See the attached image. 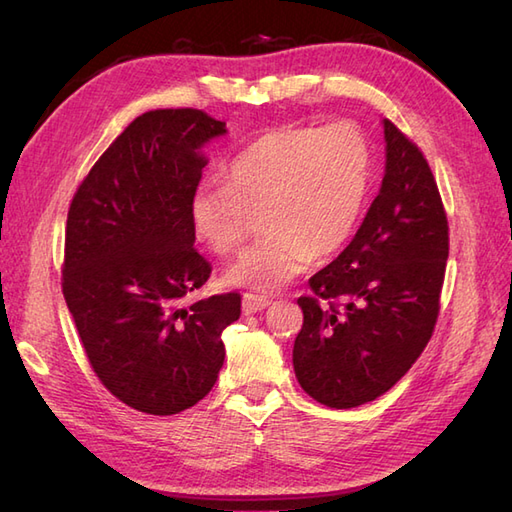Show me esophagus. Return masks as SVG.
Instances as JSON below:
<instances>
[{
    "mask_svg": "<svg viewBox=\"0 0 512 512\" xmlns=\"http://www.w3.org/2000/svg\"><path fill=\"white\" fill-rule=\"evenodd\" d=\"M271 304V299L267 295H258V293H245L243 295V313L252 315V313H260Z\"/></svg>",
    "mask_w": 512,
    "mask_h": 512,
    "instance_id": "34e87169",
    "label": "esophagus"
}]
</instances>
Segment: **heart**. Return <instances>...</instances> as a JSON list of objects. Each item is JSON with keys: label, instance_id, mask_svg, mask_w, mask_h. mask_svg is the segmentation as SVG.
<instances>
[{"label": "heart", "instance_id": "obj_1", "mask_svg": "<svg viewBox=\"0 0 512 512\" xmlns=\"http://www.w3.org/2000/svg\"><path fill=\"white\" fill-rule=\"evenodd\" d=\"M371 152L352 123L284 126L260 136L223 169V182H199L191 197L195 234L215 254L241 247L252 215L263 239L226 271V282L256 291L304 271L347 243L363 215Z\"/></svg>", "mask_w": 512, "mask_h": 512}]
</instances>
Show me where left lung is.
<instances>
[{
	"mask_svg": "<svg viewBox=\"0 0 512 512\" xmlns=\"http://www.w3.org/2000/svg\"><path fill=\"white\" fill-rule=\"evenodd\" d=\"M386 169L352 243L308 280L293 347L302 389L354 408L386 393L428 345L441 308L450 228L426 156L384 119Z\"/></svg>",
	"mask_w": 512,
	"mask_h": 512,
	"instance_id": "8db88e82",
	"label": "left lung"
}]
</instances>
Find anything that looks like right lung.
<instances>
[{
  "instance_id": "right-lung-1",
  "label": "right lung",
  "mask_w": 512,
  "mask_h": 512,
  "mask_svg": "<svg viewBox=\"0 0 512 512\" xmlns=\"http://www.w3.org/2000/svg\"><path fill=\"white\" fill-rule=\"evenodd\" d=\"M226 121L197 108L143 112L86 173L71 199L62 295L99 382L134 410L178 415L213 389L221 334L241 295L186 306L210 278L193 247L191 197L202 145Z\"/></svg>"
}]
</instances>
